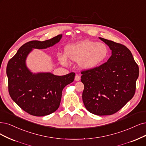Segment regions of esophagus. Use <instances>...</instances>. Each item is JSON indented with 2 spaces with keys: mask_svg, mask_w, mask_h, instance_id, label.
<instances>
[{
  "mask_svg": "<svg viewBox=\"0 0 146 146\" xmlns=\"http://www.w3.org/2000/svg\"><path fill=\"white\" fill-rule=\"evenodd\" d=\"M80 79V77L79 75H78L76 74V76H75V78H74V80H76V81H79V80Z\"/></svg>",
  "mask_w": 146,
  "mask_h": 146,
  "instance_id": "obj_1",
  "label": "esophagus"
}]
</instances>
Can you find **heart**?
I'll use <instances>...</instances> for the list:
<instances>
[{"mask_svg":"<svg viewBox=\"0 0 146 146\" xmlns=\"http://www.w3.org/2000/svg\"><path fill=\"white\" fill-rule=\"evenodd\" d=\"M65 53L72 61L80 62L82 67L92 68L105 60L108 56L109 50L103 42L85 40L67 46L65 49ZM66 56L59 54V61L62 64H66Z\"/></svg>","mask_w":146,"mask_h":146,"instance_id":"1","label":"heart"}]
</instances>
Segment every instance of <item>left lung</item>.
I'll list each match as a JSON object with an SVG mask.
<instances>
[{"instance_id": "obj_1", "label": "left lung", "mask_w": 146, "mask_h": 146, "mask_svg": "<svg viewBox=\"0 0 146 146\" xmlns=\"http://www.w3.org/2000/svg\"><path fill=\"white\" fill-rule=\"evenodd\" d=\"M99 38L110 47L112 55L100 66L81 72L80 80L84 85L82 100L86 109L92 114L112 115L135 93L139 67L125 46Z\"/></svg>"}]
</instances>
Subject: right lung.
<instances>
[{
    "instance_id": "1",
    "label": "right lung",
    "mask_w": 146,
    "mask_h": 146,
    "mask_svg": "<svg viewBox=\"0 0 146 146\" xmlns=\"http://www.w3.org/2000/svg\"><path fill=\"white\" fill-rule=\"evenodd\" d=\"M61 37L62 35H58L44 41L26 42L8 62L9 94L21 109L32 115L44 116L56 111L60 105L62 90L74 79V73L64 76L50 73L32 74L26 66V56L32 48L49 47L59 42Z\"/></svg>"
}]
</instances>
